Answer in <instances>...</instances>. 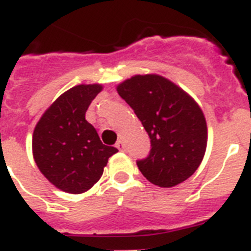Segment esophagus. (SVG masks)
<instances>
[{
    "mask_svg": "<svg viewBox=\"0 0 251 251\" xmlns=\"http://www.w3.org/2000/svg\"><path fill=\"white\" fill-rule=\"evenodd\" d=\"M115 148H117L119 151H123L124 150V142H123V140L118 141L117 145H115Z\"/></svg>",
    "mask_w": 251,
    "mask_h": 251,
    "instance_id": "1",
    "label": "esophagus"
}]
</instances>
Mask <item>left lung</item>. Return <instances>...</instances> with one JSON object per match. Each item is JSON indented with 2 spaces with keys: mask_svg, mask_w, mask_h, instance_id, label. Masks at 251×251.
<instances>
[{
  "mask_svg": "<svg viewBox=\"0 0 251 251\" xmlns=\"http://www.w3.org/2000/svg\"><path fill=\"white\" fill-rule=\"evenodd\" d=\"M148 132L150 154L137 161L144 177L159 187H173L201 164L208 127L199 103L173 82L158 75H133L117 86Z\"/></svg>",
  "mask_w": 251,
  "mask_h": 251,
  "instance_id": "left-lung-1",
  "label": "left lung"
}]
</instances>
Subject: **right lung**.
I'll list each match as a JSON object with an SVG mask.
<instances>
[{
	"label": "right lung",
	"mask_w": 251,
	"mask_h": 251,
	"mask_svg": "<svg viewBox=\"0 0 251 251\" xmlns=\"http://www.w3.org/2000/svg\"><path fill=\"white\" fill-rule=\"evenodd\" d=\"M102 91L101 84H78L51 103L37 123L32 138L37 167L55 187L83 194L101 178L113 146L101 142L86 121V111Z\"/></svg>",
	"instance_id": "right-lung-1"
}]
</instances>
